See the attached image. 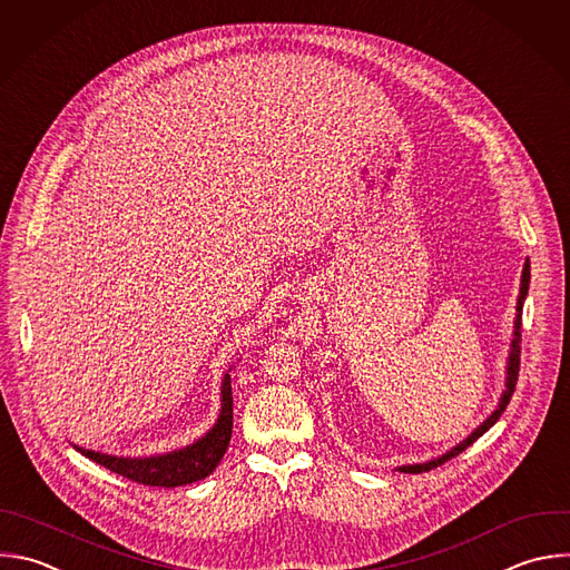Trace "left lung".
Instances as JSON below:
<instances>
[{
  "label": "left lung",
  "mask_w": 570,
  "mask_h": 570,
  "mask_svg": "<svg viewBox=\"0 0 570 570\" xmlns=\"http://www.w3.org/2000/svg\"><path fill=\"white\" fill-rule=\"evenodd\" d=\"M528 284H530V262H525L523 264V275H521V288H519V299H517V320H514V340H512V346H510V360H508V377H505V392H503V396H501V403H499V407L494 410V414L481 425V428H476L461 445H456L454 450H450L448 454H443V456H439V459H434V461H428V463H421V465H405V468H401V472H410V474H421V472H428V470H434V468H439V465H443L445 461H450V459H454V456H459L465 448H470L479 436H483L499 419H501V414L505 412V407H508V403H510V399H512V394H514V385H517V377H519V355H521V313H523V299H525V295H528Z\"/></svg>",
  "instance_id": "obj_1"
}]
</instances>
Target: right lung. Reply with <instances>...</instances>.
I'll list each match as a JSON object with an SVG mask.
<instances>
[{"mask_svg": "<svg viewBox=\"0 0 570 570\" xmlns=\"http://www.w3.org/2000/svg\"><path fill=\"white\" fill-rule=\"evenodd\" d=\"M233 436V385L230 373L224 377L222 387V414L217 425L197 443L187 445L183 450L149 456V459H118L91 450H80L87 459L96 461L98 465L111 470L114 474H120L134 483L149 485V488H176L187 485L206 479L224 459L228 443Z\"/></svg>", "mask_w": 570, "mask_h": 570, "instance_id": "obj_1", "label": "right lung"}]
</instances>
